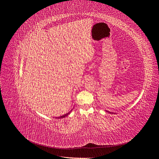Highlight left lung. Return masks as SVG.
Segmentation results:
<instances>
[{
	"mask_svg": "<svg viewBox=\"0 0 159 159\" xmlns=\"http://www.w3.org/2000/svg\"><path fill=\"white\" fill-rule=\"evenodd\" d=\"M107 112H108V113H111V114H114V113H113V112H111V111H106Z\"/></svg>",
	"mask_w": 159,
	"mask_h": 159,
	"instance_id": "1",
	"label": "left lung"
}]
</instances>
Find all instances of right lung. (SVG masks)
<instances>
[{
  "label": "right lung",
  "mask_w": 159,
  "mask_h": 159,
  "mask_svg": "<svg viewBox=\"0 0 159 159\" xmlns=\"http://www.w3.org/2000/svg\"><path fill=\"white\" fill-rule=\"evenodd\" d=\"M71 112V111H70V112H68V113H66V114H65V115H61V116H60V117H56V118H57V119H61V118H64V117H67L68 116V115H70V113Z\"/></svg>",
  "instance_id": "1"
}]
</instances>
